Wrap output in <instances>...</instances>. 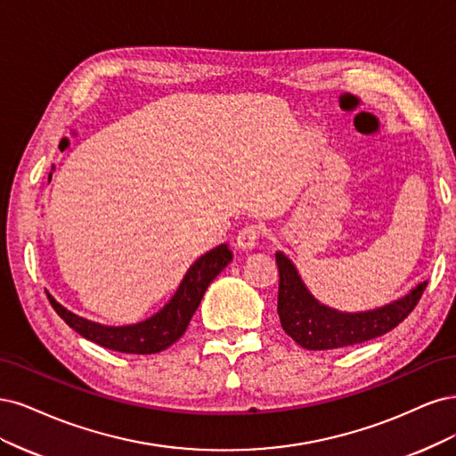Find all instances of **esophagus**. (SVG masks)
Instances as JSON below:
<instances>
[{"instance_id":"obj_1","label":"esophagus","mask_w":456,"mask_h":456,"mask_svg":"<svg viewBox=\"0 0 456 456\" xmlns=\"http://www.w3.org/2000/svg\"><path fill=\"white\" fill-rule=\"evenodd\" d=\"M259 234H261L259 225H246L244 229L239 231L237 248L242 249V252H249V249L256 248V244L259 240Z\"/></svg>"}]
</instances>
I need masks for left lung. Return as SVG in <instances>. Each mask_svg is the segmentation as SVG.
<instances>
[{"label": "left lung", "mask_w": 456, "mask_h": 456, "mask_svg": "<svg viewBox=\"0 0 456 456\" xmlns=\"http://www.w3.org/2000/svg\"><path fill=\"white\" fill-rule=\"evenodd\" d=\"M278 316L284 331L306 350H330L360 345L394 330L411 314L428 282L419 284L405 297L365 313H339L320 305L305 288L297 269L282 254H276Z\"/></svg>", "instance_id": "8db88e82"}]
</instances>
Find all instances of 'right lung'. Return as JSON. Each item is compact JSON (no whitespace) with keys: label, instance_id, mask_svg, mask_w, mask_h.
<instances>
[{"label":"right lung","instance_id":"add662e5","mask_svg":"<svg viewBox=\"0 0 456 456\" xmlns=\"http://www.w3.org/2000/svg\"><path fill=\"white\" fill-rule=\"evenodd\" d=\"M231 259L232 252L227 244H219L210 252L200 256L185 273L174 297L157 314L140 322V324L121 328L102 326L69 313L61 303H56L53 296H49V301L56 314L85 339L104 348L125 352V354H155V352L174 345L185 333L191 318H193L200 305L204 291H207L214 278L227 267Z\"/></svg>","mask_w":456,"mask_h":456}]
</instances>
